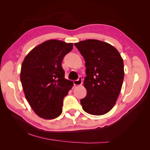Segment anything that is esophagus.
<instances>
[{
	"mask_svg": "<svg viewBox=\"0 0 150 150\" xmlns=\"http://www.w3.org/2000/svg\"><path fill=\"white\" fill-rule=\"evenodd\" d=\"M83 84V79L81 78H79L78 80H75L74 81V84L75 86H81Z\"/></svg>",
	"mask_w": 150,
	"mask_h": 150,
	"instance_id": "34e87169",
	"label": "esophagus"
}]
</instances>
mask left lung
Returning <instances> with one entry per match:
<instances>
[{
	"mask_svg": "<svg viewBox=\"0 0 150 150\" xmlns=\"http://www.w3.org/2000/svg\"><path fill=\"white\" fill-rule=\"evenodd\" d=\"M85 59L86 96L81 100L88 114H106L115 105L123 82V59L112 45L101 40L88 39L74 43Z\"/></svg>",
	"mask_w": 150,
	"mask_h": 150,
	"instance_id": "obj_1",
	"label": "left lung"
}]
</instances>
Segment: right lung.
<instances>
[{
    "label": "right lung",
    "instance_id": "right-lung-1",
    "mask_svg": "<svg viewBox=\"0 0 150 150\" xmlns=\"http://www.w3.org/2000/svg\"><path fill=\"white\" fill-rule=\"evenodd\" d=\"M73 44L51 39L35 47L22 64L21 81L27 101L38 116L52 120L62 111L63 99L74 84L64 78L62 61Z\"/></svg>",
    "mask_w": 150,
    "mask_h": 150
}]
</instances>
